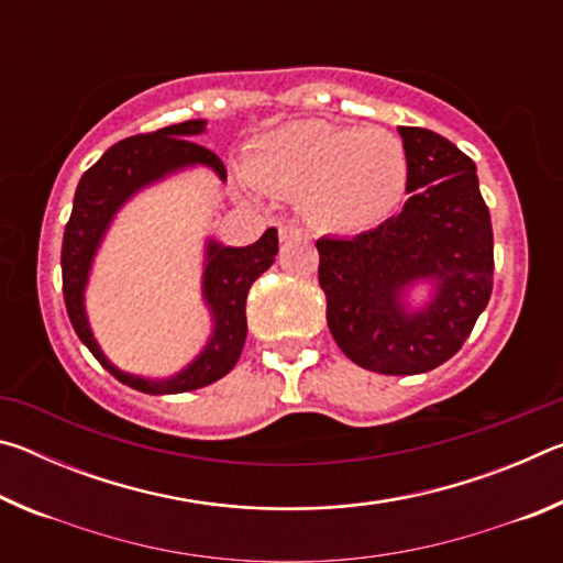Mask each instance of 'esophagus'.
<instances>
[{
  "label": "esophagus",
  "instance_id": "esophagus-1",
  "mask_svg": "<svg viewBox=\"0 0 563 563\" xmlns=\"http://www.w3.org/2000/svg\"><path fill=\"white\" fill-rule=\"evenodd\" d=\"M302 235V231L295 223H285L280 225V241H298Z\"/></svg>",
  "mask_w": 563,
  "mask_h": 563
}]
</instances>
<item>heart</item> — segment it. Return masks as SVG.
Listing matches in <instances>:
<instances>
[{"label":"heart","mask_w":563,"mask_h":563,"mask_svg":"<svg viewBox=\"0 0 563 563\" xmlns=\"http://www.w3.org/2000/svg\"><path fill=\"white\" fill-rule=\"evenodd\" d=\"M251 174L263 188L302 196L322 225L362 228L383 221L402 201L409 158L402 139L385 129L310 119L263 136Z\"/></svg>","instance_id":"obj_1"}]
</instances>
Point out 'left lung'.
Here are the masks:
<instances>
[{
	"mask_svg": "<svg viewBox=\"0 0 563 563\" xmlns=\"http://www.w3.org/2000/svg\"><path fill=\"white\" fill-rule=\"evenodd\" d=\"M409 178L402 213L367 233L320 238L318 280L328 325L355 365L383 375H419L460 352L487 308L494 275L489 208L474 161L427 129L399 126ZM432 282L412 309L406 292Z\"/></svg>",
	"mask_w": 563,
	"mask_h": 563,
	"instance_id": "8db88e82",
	"label": "left lung"
}]
</instances>
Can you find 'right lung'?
I'll return each instance as SVG.
<instances>
[{
    "instance_id": "1",
    "label": "right lung",
    "mask_w": 563,
    "mask_h": 563,
    "mask_svg": "<svg viewBox=\"0 0 563 563\" xmlns=\"http://www.w3.org/2000/svg\"><path fill=\"white\" fill-rule=\"evenodd\" d=\"M206 131L203 119H190L174 126L158 129L154 133L123 139L113 144L87 174L81 176L74 194L71 218L66 223L62 243V283L64 302L76 335L89 347L103 369L146 395H176L206 387L231 373L245 345V298L251 285L271 268L278 255V231L268 228L258 241L245 247L223 245L208 238L206 265H203V300L211 310L213 332L198 357L180 373L151 379L123 373L103 355L97 338H93L84 292H87L93 255L107 235L113 216L121 206L156 180L176 174L190 166L213 168L218 178L225 180V166L213 151L196 144V136Z\"/></svg>"
}]
</instances>
